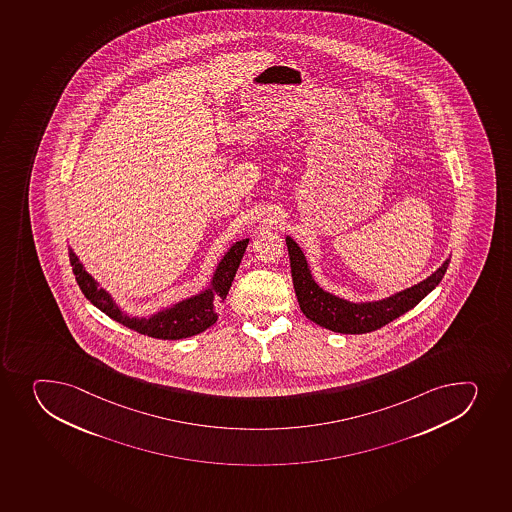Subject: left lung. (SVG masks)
<instances>
[{
	"mask_svg": "<svg viewBox=\"0 0 512 512\" xmlns=\"http://www.w3.org/2000/svg\"><path fill=\"white\" fill-rule=\"evenodd\" d=\"M285 242L289 248L290 269H292V280H294L300 310L315 324L339 334H367L384 327L400 315L409 312L410 309H414L425 295L431 294L432 290L441 284L442 277L446 274L451 262L447 259L431 277H427L410 289L402 290L399 294L379 302L354 304L320 289L312 279L309 265L299 245L290 237L285 238Z\"/></svg>",
	"mask_w": 512,
	"mask_h": 512,
	"instance_id": "left-lung-1",
	"label": "left lung"
}]
</instances>
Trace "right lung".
<instances>
[{
    "label": "right lung",
    "instance_id": "1",
    "mask_svg": "<svg viewBox=\"0 0 512 512\" xmlns=\"http://www.w3.org/2000/svg\"><path fill=\"white\" fill-rule=\"evenodd\" d=\"M247 245L248 238H243L225 253V257L213 274L210 289L195 295L192 299L182 300L170 309L152 315L150 319H137V317L123 314L108 292L100 289L92 275L87 274V270L83 269V265L71 248H68V255H70L76 284L80 285L83 295L97 309L102 310L103 314H107L110 319L117 320L118 324L125 325L138 334L148 335L153 339L178 340L200 334L217 322L218 305L227 299L228 290L232 287L233 277L237 274L238 265L242 262Z\"/></svg>",
    "mask_w": 512,
    "mask_h": 512
}]
</instances>
